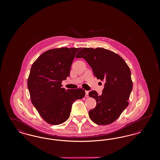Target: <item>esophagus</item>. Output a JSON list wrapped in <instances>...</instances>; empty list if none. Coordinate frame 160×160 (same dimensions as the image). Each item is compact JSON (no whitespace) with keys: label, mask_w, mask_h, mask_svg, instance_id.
I'll return each mask as SVG.
<instances>
[{"label":"esophagus","mask_w":160,"mask_h":160,"mask_svg":"<svg viewBox=\"0 0 160 160\" xmlns=\"http://www.w3.org/2000/svg\"><path fill=\"white\" fill-rule=\"evenodd\" d=\"M85 97H89V91H85Z\"/></svg>","instance_id":"esophagus-1"}]
</instances>
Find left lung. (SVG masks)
Instances as JSON below:
<instances>
[{"instance_id": "left-lung-1", "label": "left lung", "mask_w": 160, "mask_h": 160, "mask_svg": "<svg viewBox=\"0 0 160 160\" xmlns=\"http://www.w3.org/2000/svg\"><path fill=\"white\" fill-rule=\"evenodd\" d=\"M90 65L94 76L105 82L101 95L95 91L89 93L95 98L96 107L89 112L92 121L98 125L115 121L128 106L132 89L129 67L122 58L103 48H83L76 56Z\"/></svg>"}]
</instances>
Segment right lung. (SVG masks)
Wrapping results in <instances>:
<instances>
[{"instance_id":"add662e5","label":"right lung","mask_w":160,"mask_h":160,"mask_svg":"<svg viewBox=\"0 0 160 160\" xmlns=\"http://www.w3.org/2000/svg\"><path fill=\"white\" fill-rule=\"evenodd\" d=\"M80 48L63 47L48 50L32 65L28 80L31 101L42 119L50 124L65 122L72 103L85 95L81 88L65 89L61 84L69 76L71 64Z\"/></svg>"}]
</instances>
